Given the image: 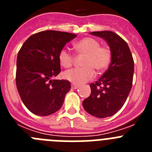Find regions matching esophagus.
<instances>
[{"mask_svg": "<svg viewBox=\"0 0 152 152\" xmlns=\"http://www.w3.org/2000/svg\"><path fill=\"white\" fill-rule=\"evenodd\" d=\"M79 88V85H77V84H72V89H77V88Z\"/></svg>", "mask_w": 152, "mask_h": 152, "instance_id": "1", "label": "esophagus"}]
</instances>
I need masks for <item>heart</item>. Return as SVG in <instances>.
Returning a JSON list of instances; mask_svg holds the SVG:
<instances>
[{
	"mask_svg": "<svg viewBox=\"0 0 152 152\" xmlns=\"http://www.w3.org/2000/svg\"><path fill=\"white\" fill-rule=\"evenodd\" d=\"M78 54L84 55L82 65L84 68H74L63 73V77L75 84H81L94 77V70L98 73L107 69L110 62L111 52L107 47H100V42L95 39L84 38L75 45ZM60 64L64 68L72 67L73 55L67 49H61L58 55Z\"/></svg>",
	"mask_w": 152,
	"mask_h": 152,
	"instance_id": "b5f03b06",
	"label": "heart"
}]
</instances>
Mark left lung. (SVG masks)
Returning <instances> with one entry per match:
<instances>
[{"label":"left lung","mask_w":152,"mask_h":152,"mask_svg":"<svg viewBox=\"0 0 152 152\" xmlns=\"http://www.w3.org/2000/svg\"><path fill=\"white\" fill-rule=\"evenodd\" d=\"M91 34L107 42L111 63L102 77L90 84L91 94L83 101V107L92 116L106 118L116 114L128 97L133 80L134 61L128 44L116 33L100 31Z\"/></svg>","instance_id":"obj_1"}]
</instances>
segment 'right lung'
<instances>
[{
  "label": "right lung",
  "instance_id": "obj_1",
  "mask_svg": "<svg viewBox=\"0 0 152 152\" xmlns=\"http://www.w3.org/2000/svg\"><path fill=\"white\" fill-rule=\"evenodd\" d=\"M76 35L55 30L32 35L20 49L17 58L16 84L26 108L38 116L57 112L71 89L66 80H55L61 72L58 55Z\"/></svg>",
  "mask_w": 152,
  "mask_h": 152
}]
</instances>
